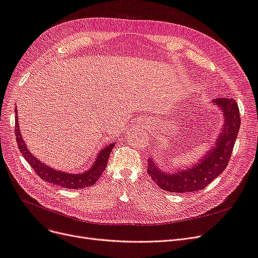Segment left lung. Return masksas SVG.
<instances>
[{"label":"left lung","instance_id":"8db88e82","mask_svg":"<svg viewBox=\"0 0 258 258\" xmlns=\"http://www.w3.org/2000/svg\"><path fill=\"white\" fill-rule=\"evenodd\" d=\"M222 112L224 122L214 143L201 158L190 167L165 171L152 155L147 160V172L162 190L183 194L204 189L207 185L223 173L227 167L240 129V114L233 99L218 98L212 102Z\"/></svg>","mask_w":258,"mask_h":258}]
</instances>
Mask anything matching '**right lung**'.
Instances as JSON below:
<instances>
[{"mask_svg": "<svg viewBox=\"0 0 258 258\" xmlns=\"http://www.w3.org/2000/svg\"><path fill=\"white\" fill-rule=\"evenodd\" d=\"M16 113V127H15V135H16V141L18 144V148L23 157L30 163V166L33 168L35 173L40 176L44 181L47 183H51L53 185H57L60 187H64L68 189H77V188H84V187H88L95 184L103 171L106 168L108 156H110L113 147L115 146V142L110 143L108 145L101 148L98 152L96 159L91 163L90 168L83 171L79 173H70L67 171L56 170L51 168L50 166L46 165L45 162L38 160L34 154L29 151V148L23 141V138L20 134V128L18 123V115L17 110H15Z\"/></svg>", "mask_w": 258, "mask_h": 258, "instance_id": "add662e5", "label": "right lung"}]
</instances>
